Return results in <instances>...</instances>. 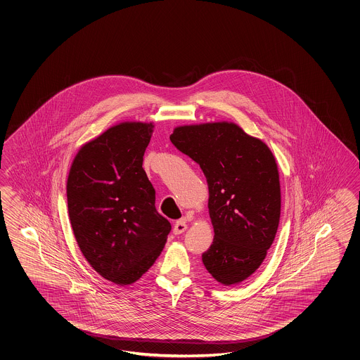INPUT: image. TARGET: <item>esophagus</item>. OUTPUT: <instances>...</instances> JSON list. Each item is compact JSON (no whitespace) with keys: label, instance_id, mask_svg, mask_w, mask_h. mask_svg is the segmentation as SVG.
Returning <instances> with one entry per match:
<instances>
[{"label":"esophagus","instance_id":"34e87169","mask_svg":"<svg viewBox=\"0 0 360 360\" xmlns=\"http://www.w3.org/2000/svg\"><path fill=\"white\" fill-rule=\"evenodd\" d=\"M186 229H187V225H186V222H184V219H178L176 224H174L173 233H174L176 236H179V234H182V233L186 231Z\"/></svg>","mask_w":360,"mask_h":360}]
</instances>
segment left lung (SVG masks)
Returning a JSON list of instances; mask_svg holds the SVG:
<instances>
[{"label": "left lung", "mask_w": 360, "mask_h": 360, "mask_svg": "<svg viewBox=\"0 0 360 360\" xmlns=\"http://www.w3.org/2000/svg\"><path fill=\"white\" fill-rule=\"evenodd\" d=\"M170 141L207 178L214 238L202 264L233 286L262 265L281 214L280 174L272 150L233 122L178 126Z\"/></svg>", "instance_id": "left-lung-1"}]
</instances>
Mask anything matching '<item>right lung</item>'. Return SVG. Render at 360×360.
Returning a JSON list of instances; mask_svg holds the SVG:
<instances>
[{
	"instance_id": "1",
	"label": "right lung",
	"mask_w": 360,
	"mask_h": 360,
	"mask_svg": "<svg viewBox=\"0 0 360 360\" xmlns=\"http://www.w3.org/2000/svg\"><path fill=\"white\" fill-rule=\"evenodd\" d=\"M153 123L122 122L80 147L66 193L71 228L89 265L105 280L130 285L156 262L172 225L155 207L143 169Z\"/></svg>"
}]
</instances>
